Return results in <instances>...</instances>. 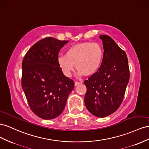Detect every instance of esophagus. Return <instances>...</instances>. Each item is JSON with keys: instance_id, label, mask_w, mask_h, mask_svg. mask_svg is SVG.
<instances>
[{"instance_id": "obj_1", "label": "esophagus", "mask_w": 149, "mask_h": 149, "mask_svg": "<svg viewBox=\"0 0 149 149\" xmlns=\"http://www.w3.org/2000/svg\"><path fill=\"white\" fill-rule=\"evenodd\" d=\"M82 82H75V86H77L81 84Z\"/></svg>"}]
</instances>
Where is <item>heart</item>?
I'll return each instance as SVG.
<instances>
[{"mask_svg": "<svg viewBox=\"0 0 149 149\" xmlns=\"http://www.w3.org/2000/svg\"><path fill=\"white\" fill-rule=\"evenodd\" d=\"M104 58L102 47L97 43L85 42L76 44L68 48L65 56L57 58V64L66 77H70L74 69L80 75H92L98 70Z\"/></svg>", "mask_w": 149, "mask_h": 149, "instance_id": "b5f03b06", "label": "heart"}]
</instances>
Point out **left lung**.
Segmentation results:
<instances>
[{"label": "left lung", "instance_id": "obj_1", "mask_svg": "<svg viewBox=\"0 0 149 149\" xmlns=\"http://www.w3.org/2000/svg\"><path fill=\"white\" fill-rule=\"evenodd\" d=\"M104 58L100 67L84 81L87 92L85 105L97 117H105L120 107L129 81L130 72L125 52L111 37L101 35Z\"/></svg>", "mask_w": 149, "mask_h": 149}]
</instances>
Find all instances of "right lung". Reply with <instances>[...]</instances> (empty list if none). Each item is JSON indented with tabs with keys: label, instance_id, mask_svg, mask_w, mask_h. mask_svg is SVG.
Segmentation results:
<instances>
[{
	"label": "right lung",
	"instance_id": "obj_1",
	"mask_svg": "<svg viewBox=\"0 0 149 149\" xmlns=\"http://www.w3.org/2000/svg\"><path fill=\"white\" fill-rule=\"evenodd\" d=\"M68 42L53 37L38 41L22 63V87L29 107L45 120L60 116L74 87L73 80L63 74L57 64L59 51Z\"/></svg>",
	"mask_w": 149,
	"mask_h": 149
}]
</instances>
